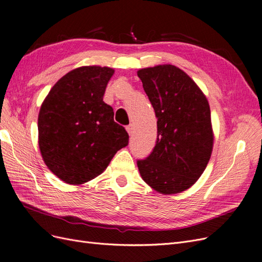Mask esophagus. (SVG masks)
Wrapping results in <instances>:
<instances>
[{"instance_id": "34e87169", "label": "esophagus", "mask_w": 262, "mask_h": 262, "mask_svg": "<svg viewBox=\"0 0 262 262\" xmlns=\"http://www.w3.org/2000/svg\"><path fill=\"white\" fill-rule=\"evenodd\" d=\"M126 130H127V133H128L129 135H133V134H134V126H133V124H130V125H128V126H126Z\"/></svg>"}]
</instances>
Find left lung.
<instances>
[{"label": "left lung", "mask_w": 262, "mask_h": 262, "mask_svg": "<svg viewBox=\"0 0 262 262\" xmlns=\"http://www.w3.org/2000/svg\"><path fill=\"white\" fill-rule=\"evenodd\" d=\"M158 119L156 146L137 165L142 180L163 195L188 189L204 173L213 147L210 106L189 76L174 65L137 72Z\"/></svg>", "instance_id": "left-lung-1"}]
</instances>
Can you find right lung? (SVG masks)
<instances>
[{
    "mask_svg": "<svg viewBox=\"0 0 262 262\" xmlns=\"http://www.w3.org/2000/svg\"><path fill=\"white\" fill-rule=\"evenodd\" d=\"M114 70L82 66L64 75L50 90L38 116L39 148L49 170L79 185L102 173L128 134L114 122L103 101Z\"/></svg>",
    "mask_w": 262,
    "mask_h": 262,
    "instance_id": "1",
    "label": "right lung"
}]
</instances>
